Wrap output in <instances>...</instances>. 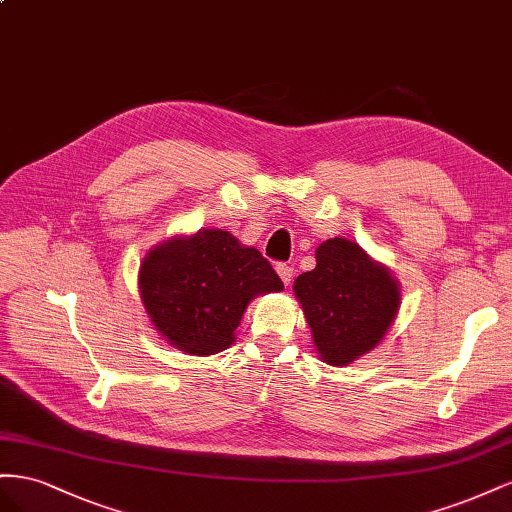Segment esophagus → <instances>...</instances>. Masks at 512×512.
I'll return each instance as SVG.
<instances>
[{"instance_id":"34e87169","label":"esophagus","mask_w":512,"mask_h":512,"mask_svg":"<svg viewBox=\"0 0 512 512\" xmlns=\"http://www.w3.org/2000/svg\"><path fill=\"white\" fill-rule=\"evenodd\" d=\"M276 272H279L281 281L285 285H291V281H294V268H291L289 264H279V266H276Z\"/></svg>"}]
</instances>
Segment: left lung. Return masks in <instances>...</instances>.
I'll return each mask as SVG.
<instances>
[{
  "instance_id": "1",
  "label": "left lung",
  "mask_w": 512,
  "mask_h": 512,
  "mask_svg": "<svg viewBox=\"0 0 512 512\" xmlns=\"http://www.w3.org/2000/svg\"><path fill=\"white\" fill-rule=\"evenodd\" d=\"M315 259V270L296 279L294 294L319 358L343 367L384 339L399 313V283L386 266L345 238L321 242Z\"/></svg>"
}]
</instances>
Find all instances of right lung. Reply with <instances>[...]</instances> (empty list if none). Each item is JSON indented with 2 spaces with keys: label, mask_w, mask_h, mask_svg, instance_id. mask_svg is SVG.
Here are the masks:
<instances>
[{
  "label": "right lung",
  "mask_w": 512,
  "mask_h": 512,
  "mask_svg": "<svg viewBox=\"0 0 512 512\" xmlns=\"http://www.w3.org/2000/svg\"><path fill=\"white\" fill-rule=\"evenodd\" d=\"M283 281L253 246L229 231L199 229L154 246L139 268V294L154 328L191 356H212L236 341L255 296Z\"/></svg>",
  "instance_id": "right-lung-1"
}]
</instances>
